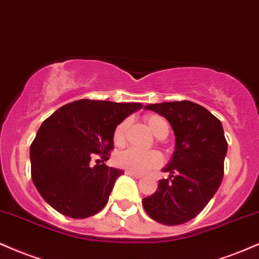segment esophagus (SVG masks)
<instances>
[{
  "label": "esophagus",
  "instance_id": "1",
  "mask_svg": "<svg viewBox=\"0 0 259 259\" xmlns=\"http://www.w3.org/2000/svg\"><path fill=\"white\" fill-rule=\"evenodd\" d=\"M126 175H127V176H131V177H135V178H137V179L142 178L141 175H138V173H135V172H132V171H126Z\"/></svg>",
  "mask_w": 259,
  "mask_h": 259
}]
</instances>
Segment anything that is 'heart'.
<instances>
[{
	"label": "heart",
	"instance_id": "obj_1",
	"mask_svg": "<svg viewBox=\"0 0 259 259\" xmlns=\"http://www.w3.org/2000/svg\"><path fill=\"white\" fill-rule=\"evenodd\" d=\"M145 122H147L151 132L154 133V136L157 137V138L162 139L168 135L169 126L165 117L154 114L148 115L145 117ZM127 126H128V121L123 120L114 130L112 141H114V144L117 145V147H121V145L124 144V136H126ZM115 160H116L118 166L127 169V171L142 173V175L143 173L150 172L151 169L157 168L162 163V156L157 151H142L133 148L126 149V150L118 153Z\"/></svg>",
	"mask_w": 259,
	"mask_h": 259
}]
</instances>
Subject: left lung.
I'll return each instance as SVG.
<instances>
[{"mask_svg": "<svg viewBox=\"0 0 259 259\" xmlns=\"http://www.w3.org/2000/svg\"><path fill=\"white\" fill-rule=\"evenodd\" d=\"M168 121L176 137L175 151L153 195L143 199L145 212L165 226L195 218L213 197L224 175L228 143L217 117L196 103L168 102L144 106Z\"/></svg>", "mask_w": 259, "mask_h": 259, "instance_id": "left-lung-1", "label": "left lung"}]
</instances>
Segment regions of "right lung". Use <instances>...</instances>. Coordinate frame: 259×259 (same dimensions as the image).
Listing matches in <instances>:
<instances>
[{"instance_id":"1","label":"right lung","mask_w":259,"mask_h":259,"mask_svg":"<svg viewBox=\"0 0 259 259\" xmlns=\"http://www.w3.org/2000/svg\"><path fill=\"white\" fill-rule=\"evenodd\" d=\"M143 108L141 103L80 99L44 121L30 147L31 177L39 195L66 217L87 218L108 203L122 169L98 163L109 160L112 135L120 122Z\"/></svg>"}]
</instances>
